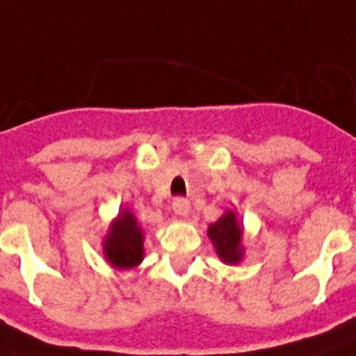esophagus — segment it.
I'll return each mask as SVG.
<instances>
[{"instance_id":"34e87169","label":"esophagus","mask_w":356,"mask_h":356,"mask_svg":"<svg viewBox=\"0 0 356 356\" xmlns=\"http://www.w3.org/2000/svg\"><path fill=\"white\" fill-rule=\"evenodd\" d=\"M172 209L177 216H186L190 212V201L184 200V197H175L172 203Z\"/></svg>"}]
</instances>
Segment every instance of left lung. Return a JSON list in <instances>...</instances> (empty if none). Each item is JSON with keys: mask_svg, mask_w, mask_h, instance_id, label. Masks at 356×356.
<instances>
[{"mask_svg": "<svg viewBox=\"0 0 356 356\" xmlns=\"http://www.w3.org/2000/svg\"><path fill=\"white\" fill-rule=\"evenodd\" d=\"M242 234V223L238 222L236 212L233 211H225L218 222L209 225V238L225 264H238L243 259Z\"/></svg>", "mask_w": 356, "mask_h": 356, "instance_id": "1", "label": "left lung"}]
</instances>
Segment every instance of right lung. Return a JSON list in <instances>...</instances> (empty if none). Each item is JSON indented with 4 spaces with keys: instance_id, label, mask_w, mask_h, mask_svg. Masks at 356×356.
I'll return each instance as SVG.
<instances>
[{
    "instance_id": "1",
    "label": "right lung",
    "mask_w": 356,
    "mask_h": 356,
    "mask_svg": "<svg viewBox=\"0 0 356 356\" xmlns=\"http://www.w3.org/2000/svg\"><path fill=\"white\" fill-rule=\"evenodd\" d=\"M105 259L116 270H131L144 259V233L131 211L123 209L103 240Z\"/></svg>"
}]
</instances>
